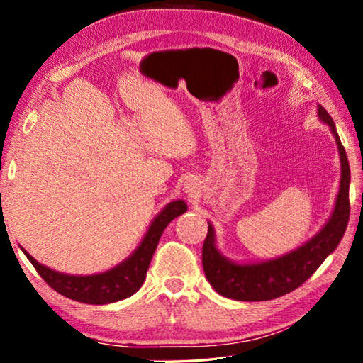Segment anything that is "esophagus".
Returning <instances> with one entry per match:
<instances>
[{"label":"esophagus","instance_id":"34e87169","mask_svg":"<svg viewBox=\"0 0 363 363\" xmlns=\"http://www.w3.org/2000/svg\"><path fill=\"white\" fill-rule=\"evenodd\" d=\"M185 189H186V193L194 194L196 189H198V183L193 182V180H189V182L186 183V185H185Z\"/></svg>","mask_w":363,"mask_h":363}]
</instances>
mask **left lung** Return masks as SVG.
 Listing matches in <instances>:
<instances>
[{
	"mask_svg": "<svg viewBox=\"0 0 363 363\" xmlns=\"http://www.w3.org/2000/svg\"><path fill=\"white\" fill-rule=\"evenodd\" d=\"M320 119L327 123L336 138L341 159V182L336 206L327 225L317 236L287 255L257 264H236L226 259L215 247L213 228L208 231L202 245V266L207 281L215 291L238 301H268L300 287L314 274L330 253L338 247L345 236L349 221V183L351 169L333 119L323 106L317 108Z\"/></svg>",
	"mask_w": 363,
	"mask_h": 363,
	"instance_id": "left-lung-1",
	"label": "left lung"
}]
</instances>
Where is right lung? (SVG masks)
I'll list each match as a JSON object with an SVG mask.
<instances>
[{"mask_svg":"<svg viewBox=\"0 0 363 363\" xmlns=\"http://www.w3.org/2000/svg\"><path fill=\"white\" fill-rule=\"evenodd\" d=\"M186 204L183 201H174L164 208L152 221L148 233H146L142 244L132 253V257L121 263L116 268L104 272V274L94 276H68L46 268L36 262L23 250L30 263L35 266L44 282L57 294L69 298V300L86 303V304H108L114 303L130 295L142 287L146 277V271L151 263L152 253H155L161 234L172 220L178 215L186 212Z\"/></svg>","mask_w":363,"mask_h":363,"instance_id":"obj_1","label":"right lung"}]
</instances>
